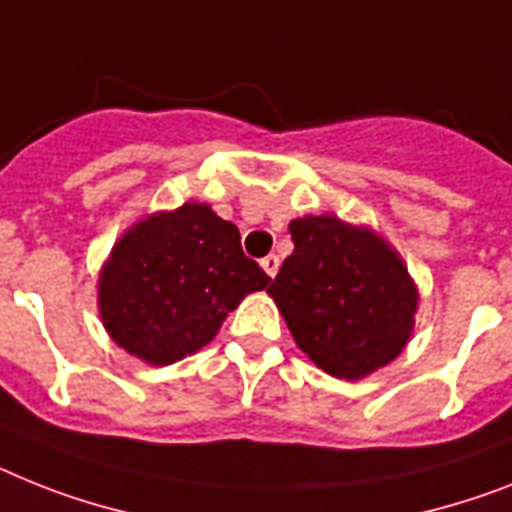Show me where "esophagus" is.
Wrapping results in <instances>:
<instances>
[{
	"label": "esophagus",
	"mask_w": 512,
	"mask_h": 512,
	"mask_svg": "<svg viewBox=\"0 0 512 512\" xmlns=\"http://www.w3.org/2000/svg\"><path fill=\"white\" fill-rule=\"evenodd\" d=\"M261 269H264V272L269 274V277H274V274L280 272V259H277L274 253H269L266 259H261Z\"/></svg>",
	"instance_id": "1"
}]
</instances>
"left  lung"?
<instances>
[{
    "label": "left lung",
    "mask_w": 512,
    "mask_h": 512,
    "mask_svg": "<svg viewBox=\"0 0 512 512\" xmlns=\"http://www.w3.org/2000/svg\"><path fill=\"white\" fill-rule=\"evenodd\" d=\"M293 253L266 293L293 340L337 379H361L400 356L418 293L398 251L332 214L290 222Z\"/></svg>",
    "instance_id": "1"
}]
</instances>
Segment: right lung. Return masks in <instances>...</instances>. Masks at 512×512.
Listing matches in <instances>:
<instances>
[{
	"label": "right lung",
	"mask_w": 512,
	"mask_h": 512,
	"mask_svg": "<svg viewBox=\"0 0 512 512\" xmlns=\"http://www.w3.org/2000/svg\"><path fill=\"white\" fill-rule=\"evenodd\" d=\"M269 277L209 204H183L130 227L99 277V311L120 348L151 366L193 356Z\"/></svg>",
	"instance_id": "obj_1"
}]
</instances>
